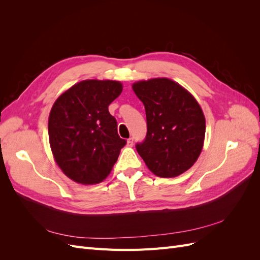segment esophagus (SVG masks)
Returning <instances> with one entry per match:
<instances>
[{
    "label": "esophagus",
    "mask_w": 260,
    "mask_h": 260,
    "mask_svg": "<svg viewBox=\"0 0 260 260\" xmlns=\"http://www.w3.org/2000/svg\"><path fill=\"white\" fill-rule=\"evenodd\" d=\"M127 146H129V147H132V146H133V139H132V138L128 139V141H127Z\"/></svg>",
    "instance_id": "obj_1"
}]
</instances>
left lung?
<instances>
[{
    "label": "left lung",
    "mask_w": 260,
    "mask_h": 260,
    "mask_svg": "<svg viewBox=\"0 0 260 260\" xmlns=\"http://www.w3.org/2000/svg\"><path fill=\"white\" fill-rule=\"evenodd\" d=\"M145 107L147 133L137 143L139 155L154 175L174 178L198 160L205 139L206 122L192 94L167 78L133 83Z\"/></svg>",
    "instance_id": "1"
}]
</instances>
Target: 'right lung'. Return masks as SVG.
Wrapping results in <instances>:
<instances>
[{
	"instance_id": "right-lung-1",
	"label": "right lung",
	"mask_w": 260,
	"mask_h": 260,
	"mask_svg": "<svg viewBox=\"0 0 260 260\" xmlns=\"http://www.w3.org/2000/svg\"><path fill=\"white\" fill-rule=\"evenodd\" d=\"M122 84L113 80L76 83L55 102L49 117V140L55 161L77 183L96 184L112 171L127 141L117 132L108 106Z\"/></svg>"
}]
</instances>
